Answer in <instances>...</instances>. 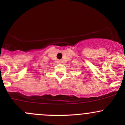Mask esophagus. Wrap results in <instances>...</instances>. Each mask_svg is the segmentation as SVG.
I'll use <instances>...</instances> for the list:
<instances>
[{"label":"esophagus","instance_id":"obj_1","mask_svg":"<svg viewBox=\"0 0 125 125\" xmlns=\"http://www.w3.org/2000/svg\"><path fill=\"white\" fill-rule=\"evenodd\" d=\"M57 63H62L61 60H57Z\"/></svg>","mask_w":125,"mask_h":125}]
</instances>
